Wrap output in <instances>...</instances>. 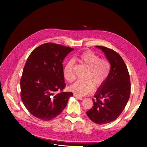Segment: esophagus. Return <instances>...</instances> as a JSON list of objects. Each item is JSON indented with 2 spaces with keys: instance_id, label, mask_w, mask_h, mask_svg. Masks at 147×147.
<instances>
[{
  "instance_id": "obj_1",
  "label": "esophagus",
  "mask_w": 147,
  "mask_h": 147,
  "mask_svg": "<svg viewBox=\"0 0 147 147\" xmlns=\"http://www.w3.org/2000/svg\"><path fill=\"white\" fill-rule=\"evenodd\" d=\"M74 96L75 97H76L77 98H78V99H80V100H82V98L81 96H78V95H77V94H74Z\"/></svg>"
}]
</instances>
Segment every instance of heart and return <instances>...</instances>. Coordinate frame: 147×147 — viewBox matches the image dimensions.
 <instances>
[{"instance_id":"obj_1","label":"heart","mask_w":147,"mask_h":147,"mask_svg":"<svg viewBox=\"0 0 147 147\" xmlns=\"http://www.w3.org/2000/svg\"><path fill=\"white\" fill-rule=\"evenodd\" d=\"M77 60L87 67L84 80H77L70 87V90L75 94L84 96L91 93L96 87H100L105 81L111 71V64L108 60L100 59L99 56L92 51H86L80 54ZM74 61L66 62L63 69L65 78L70 82L75 79L73 73Z\"/></svg>"}]
</instances>
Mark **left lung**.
<instances>
[{
  "label": "left lung",
  "mask_w": 147,
  "mask_h": 147,
  "mask_svg": "<svg viewBox=\"0 0 147 147\" xmlns=\"http://www.w3.org/2000/svg\"><path fill=\"white\" fill-rule=\"evenodd\" d=\"M95 47L110 62L111 71L96 91L93 107L87 115L93 122L103 124L115 120L121 113L130 96L131 84L127 66L120 55L107 47Z\"/></svg>",
  "instance_id": "obj_1"
}]
</instances>
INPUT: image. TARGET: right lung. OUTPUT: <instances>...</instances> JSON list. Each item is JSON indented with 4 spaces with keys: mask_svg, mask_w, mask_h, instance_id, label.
Instances as JSON below:
<instances>
[{
    "mask_svg": "<svg viewBox=\"0 0 147 147\" xmlns=\"http://www.w3.org/2000/svg\"><path fill=\"white\" fill-rule=\"evenodd\" d=\"M74 49L47 43L30 55L20 80L21 98L26 108L35 117L45 121L57 116L66 107L70 92L65 87L63 61Z\"/></svg>",
    "mask_w": 147,
    "mask_h": 147,
    "instance_id": "obj_1",
    "label": "right lung"
}]
</instances>
